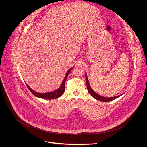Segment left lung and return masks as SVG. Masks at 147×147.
Masks as SVG:
<instances>
[{
  "label": "left lung",
  "instance_id": "1",
  "mask_svg": "<svg viewBox=\"0 0 147 147\" xmlns=\"http://www.w3.org/2000/svg\"><path fill=\"white\" fill-rule=\"evenodd\" d=\"M86 85H87V89H88V90L89 92V93H90V94L94 98H96V100H99V101H102V102H108V101H112L117 98H118L119 97H120V96H116V97H102V96H101L98 94H97V93H96L91 88L90 85H89V81H88V77H87V75L86 74Z\"/></svg>",
  "mask_w": 147,
  "mask_h": 147
}]
</instances>
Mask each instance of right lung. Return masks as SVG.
I'll use <instances>...</instances> for the list:
<instances>
[{
    "label": "right lung",
    "instance_id": "add662e5",
    "mask_svg": "<svg viewBox=\"0 0 147 147\" xmlns=\"http://www.w3.org/2000/svg\"><path fill=\"white\" fill-rule=\"evenodd\" d=\"M73 69V67L71 68L66 73V76L60 86L59 88H58L57 90L52 92H49V93H37L35 92V91H34L33 90H32L27 84V86L28 88V89L30 90V91L36 97L40 98H43V99H46V100H51V99H56L57 98H59V97H61L64 93L65 90V82L67 78V77L68 76L69 74L70 73V72L71 71V70Z\"/></svg>",
    "mask_w": 147,
    "mask_h": 147
}]
</instances>
